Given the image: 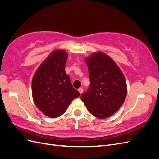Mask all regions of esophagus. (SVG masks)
<instances>
[{
	"label": "esophagus",
	"instance_id": "34e87169",
	"mask_svg": "<svg viewBox=\"0 0 159 159\" xmlns=\"http://www.w3.org/2000/svg\"><path fill=\"white\" fill-rule=\"evenodd\" d=\"M78 91H79V92L80 93V94H82V93H83V88H79L78 89Z\"/></svg>",
	"mask_w": 159,
	"mask_h": 159
}]
</instances>
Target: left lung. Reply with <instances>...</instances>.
Returning a JSON list of instances; mask_svg holds the SVG:
<instances>
[{
	"mask_svg": "<svg viewBox=\"0 0 159 159\" xmlns=\"http://www.w3.org/2000/svg\"><path fill=\"white\" fill-rule=\"evenodd\" d=\"M90 86L81 95L88 111L99 119L111 116L127 96V83L119 67L110 56L97 52L85 58Z\"/></svg>",
	"mask_w": 159,
	"mask_h": 159,
	"instance_id": "left-lung-1",
	"label": "left lung"
}]
</instances>
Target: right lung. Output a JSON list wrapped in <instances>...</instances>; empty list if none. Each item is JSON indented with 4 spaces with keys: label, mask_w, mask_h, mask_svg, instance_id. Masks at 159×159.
<instances>
[{
    "label": "right lung",
    "mask_w": 159,
    "mask_h": 159,
    "mask_svg": "<svg viewBox=\"0 0 159 159\" xmlns=\"http://www.w3.org/2000/svg\"><path fill=\"white\" fill-rule=\"evenodd\" d=\"M68 54L63 50L51 52L38 67L32 80V98L46 116L58 117L80 93L73 88L65 66Z\"/></svg>",
    "instance_id": "add662e5"
}]
</instances>
